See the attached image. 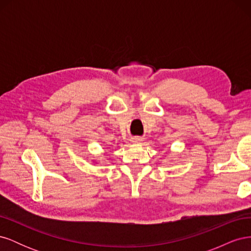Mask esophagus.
Here are the masks:
<instances>
[{
	"instance_id": "1",
	"label": "esophagus",
	"mask_w": 251,
	"mask_h": 251,
	"mask_svg": "<svg viewBox=\"0 0 251 251\" xmlns=\"http://www.w3.org/2000/svg\"><path fill=\"white\" fill-rule=\"evenodd\" d=\"M131 141L133 143H141L143 141V138L142 137H138V136H136V137H132Z\"/></svg>"
}]
</instances>
